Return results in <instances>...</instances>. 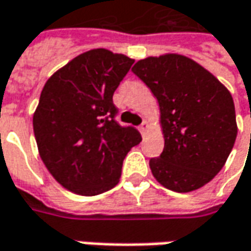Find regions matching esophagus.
Instances as JSON below:
<instances>
[{"label":"esophagus","instance_id":"esophagus-1","mask_svg":"<svg viewBox=\"0 0 251 251\" xmlns=\"http://www.w3.org/2000/svg\"><path fill=\"white\" fill-rule=\"evenodd\" d=\"M139 130H140V133H142V135H145V133H146V130H147L146 121H143V122H142V125L139 126Z\"/></svg>","mask_w":251,"mask_h":251}]
</instances>
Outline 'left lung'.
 Segmentation results:
<instances>
[{"instance_id": "left-lung-1", "label": "left lung", "mask_w": 251, "mask_h": 251, "mask_svg": "<svg viewBox=\"0 0 251 251\" xmlns=\"http://www.w3.org/2000/svg\"><path fill=\"white\" fill-rule=\"evenodd\" d=\"M132 71L154 94L161 111L164 149L149 161L153 176L176 192L201 188L233 149L232 95L209 71L180 54L147 57Z\"/></svg>"}]
</instances>
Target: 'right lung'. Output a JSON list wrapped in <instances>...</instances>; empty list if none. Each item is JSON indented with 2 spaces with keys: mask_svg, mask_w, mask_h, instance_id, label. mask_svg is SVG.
I'll use <instances>...</instances> for the list:
<instances>
[{
  "mask_svg": "<svg viewBox=\"0 0 251 251\" xmlns=\"http://www.w3.org/2000/svg\"><path fill=\"white\" fill-rule=\"evenodd\" d=\"M132 59L105 49L85 51L45 84L33 132L50 174L67 190L93 197L114 188L124 158L142 136L122 126L112 97Z\"/></svg>",
  "mask_w": 251,
  "mask_h": 251,
  "instance_id": "obj_1",
  "label": "right lung"
}]
</instances>
